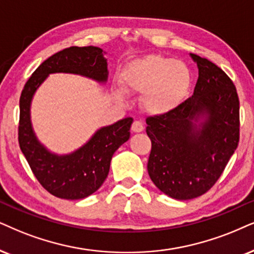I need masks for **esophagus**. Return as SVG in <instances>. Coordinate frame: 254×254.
<instances>
[{
  "label": "esophagus",
  "mask_w": 254,
  "mask_h": 254,
  "mask_svg": "<svg viewBox=\"0 0 254 254\" xmlns=\"http://www.w3.org/2000/svg\"><path fill=\"white\" fill-rule=\"evenodd\" d=\"M131 130H132L133 132H142V131L144 130V125L142 122L134 121L132 123V127H131Z\"/></svg>",
  "instance_id": "34e87169"
}]
</instances>
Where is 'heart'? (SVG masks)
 Instances as JSON below:
<instances>
[{
    "instance_id": "b5f03b06",
    "label": "heart",
    "mask_w": 254,
    "mask_h": 254,
    "mask_svg": "<svg viewBox=\"0 0 254 254\" xmlns=\"http://www.w3.org/2000/svg\"><path fill=\"white\" fill-rule=\"evenodd\" d=\"M125 91L144 94L143 104L151 115L164 116L181 107L188 97L192 84L189 66L182 61L162 55H147L134 60L121 75ZM123 99V92L116 91Z\"/></svg>"
}]
</instances>
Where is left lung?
<instances>
[{
  "mask_svg": "<svg viewBox=\"0 0 254 254\" xmlns=\"http://www.w3.org/2000/svg\"><path fill=\"white\" fill-rule=\"evenodd\" d=\"M198 66L192 97L164 116L149 117L151 181L178 200L204 194L214 185L239 142V99L219 66L190 54Z\"/></svg>",
  "mask_w": 254,
  "mask_h": 254,
  "instance_id": "obj_1",
  "label": "left lung"
}]
</instances>
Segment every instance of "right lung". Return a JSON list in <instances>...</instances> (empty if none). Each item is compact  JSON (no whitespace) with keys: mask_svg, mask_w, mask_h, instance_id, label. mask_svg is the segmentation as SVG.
<instances>
[{"mask_svg":"<svg viewBox=\"0 0 254 254\" xmlns=\"http://www.w3.org/2000/svg\"><path fill=\"white\" fill-rule=\"evenodd\" d=\"M104 54L103 49L92 46L70 47L59 51L35 70L22 90L18 143L35 177L55 197L75 200L97 191L108 177L114 153L130 138L133 120L127 117L102 127L84 145L59 155L38 140L31 123V101L51 73H73L105 84L109 71Z\"/></svg>","mask_w":254,"mask_h":254,"instance_id":"add662e5","label":"right lung"}]
</instances>
